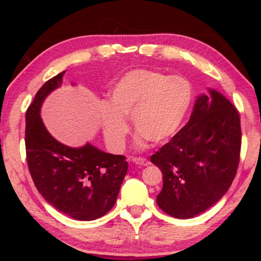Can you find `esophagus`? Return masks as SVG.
Masks as SVG:
<instances>
[{"label":"esophagus","instance_id":"34e87169","mask_svg":"<svg viewBox=\"0 0 261 261\" xmlns=\"http://www.w3.org/2000/svg\"><path fill=\"white\" fill-rule=\"evenodd\" d=\"M132 160H134V163L137 164V165H141V166H148L149 164V160H147L146 158H142V157H135L132 158Z\"/></svg>","mask_w":261,"mask_h":261}]
</instances>
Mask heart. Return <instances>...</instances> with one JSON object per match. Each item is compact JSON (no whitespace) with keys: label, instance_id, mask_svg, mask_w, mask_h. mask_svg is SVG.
I'll use <instances>...</instances> for the list:
<instances>
[{"label":"heart","instance_id":"obj_1","mask_svg":"<svg viewBox=\"0 0 261 261\" xmlns=\"http://www.w3.org/2000/svg\"><path fill=\"white\" fill-rule=\"evenodd\" d=\"M193 99L194 87L185 76L151 69L129 71L111 91V108L104 111L102 121L105 141L112 150L121 151L130 130L125 116H132L141 138L164 145L184 124Z\"/></svg>","mask_w":261,"mask_h":261}]
</instances>
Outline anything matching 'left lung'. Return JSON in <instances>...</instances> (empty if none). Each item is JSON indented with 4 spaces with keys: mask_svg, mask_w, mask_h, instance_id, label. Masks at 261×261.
<instances>
[{
    "mask_svg": "<svg viewBox=\"0 0 261 261\" xmlns=\"http://www.w3.org/2000/svg\"><path fill=\"white\" fill-rule=\"evenodd\" d=\"M240 115L214 90L198 96L187 124L150 157L163 173L157 204L176 219H191L219 202L240 162Z\"/></svg>",
    "mask_w": 261,
    "mask_h": 261,
    "instance_id": "obj_1",
    "label": "left lung"
}]
</instances>
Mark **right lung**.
Listing matches in <instances>:
<instances>
[{"instance_id": "add662e5", "label": "right lung", "mask_w": 261, "mask_h": 261, "mask_svg": "<svg viewBox=\"0 0 261 261\" xmlns=\"http://www.w3.org/2000/svg\"><path fill=\"white\" fill-rule=\"evenodd\" d=\"M66 71L47 81L25 114L27 163L37 190L59 212L80 221L101 218L113 207L127 171L125 157L86 143L71 148L47 131L40 108Z\"/></svg>"}]
</instances>
